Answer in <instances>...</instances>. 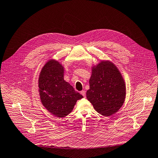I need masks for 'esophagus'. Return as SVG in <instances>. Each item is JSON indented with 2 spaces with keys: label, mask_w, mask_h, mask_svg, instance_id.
I'll return each mask as SVG.
<instances>
[{
  "label": "esophagus",
  "mask_w": 158,
  "mask_h": 158,
  "mask_svg": "<svg viewBox=\"0 0 158 158\" xmlns=\"http://www.w3.org/2000/svg\"><path fill=\"white\" fill-rule=\"evenodd\" d=\"M80 93H81V94L84 97V98H85V96H86V92H85V90H82V91L80 92Z\"/></svg>",
  "instance_id": "34e87169"
}]
</instances>
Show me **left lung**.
Here are the masks:
<instances>
[{
  "label": "left lung",
  "mask_w": 158,
  "mask_h": 158,
  "mask_svg": "<svg viewBox=\"0 0 158 158\" xmlns=\"http://www.w3.org/2000/svg\"><path fill=\"white\" fill-rule=\"evenodd\" d=\"M87 98L99 114L110 116L123 106L126 96L125 83L117 67L102 60L92 69Z\"/></svg>",
  "instance_id": "obj_1"
}]
</instances>
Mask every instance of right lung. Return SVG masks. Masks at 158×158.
<instances>
[{
  "label": "right lung",
  "mask_w": 158,
  "mask_h": 158,
  "mask_svg": "<svg viewBox=\"0 0 158 158\" xmlns=\"http://www.w3.org/2000/svg\"><path fill=\"white\" fill-rule=\"evenodd\" d=\"M64 67L49 60L42 68L39 78L40 98L43 106L53 115L63 118L69 114L83 96L64 80Z\"/></svg>",
  "instance_id": "obj_1"
}]
</instances>
